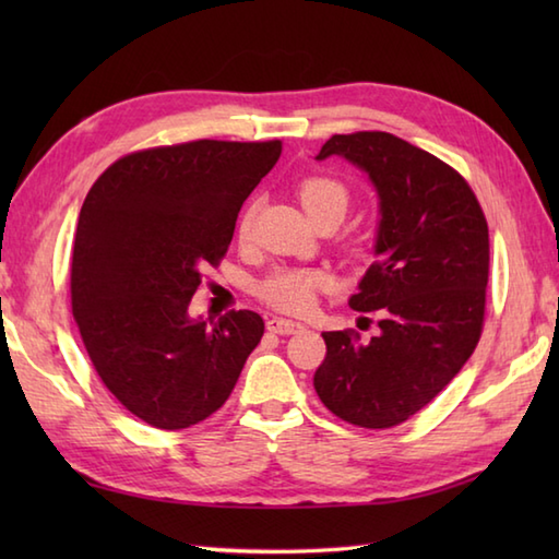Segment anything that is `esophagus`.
<instances>
[{"mask_svg":"<svg viewBox=\"0 0 559 559\" xmlns=\"http://www.w3.org/2000/svg\"><path fill=\"white\" fill-rule=\"evenodd\" d=\"M266 329L271 334H281V336H290V334H298L305 326L300 322H293V319H283V317H271L266 322Z\"/></svg>","mask_w":559,"mask_h":559,"instance_id":"esophagus-1","label":"esophagus"}]
</instances>
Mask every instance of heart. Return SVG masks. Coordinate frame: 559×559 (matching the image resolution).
<instances>
[{
    "label": "heart",
    "mask_w": 559,
    "mask_h": 559,
    "mask_svg": "<svg viewBox=\"0 0 559 559\" xmlns=\"http://www.w3.org/2000/svg\"><path fill=\"white\" fill-rule=\"evenodd\" d=\"M298 197L314 221L326 218V216L343 218L350 206L348 187L341 180H336V177H329V175L305 177V180L298 185ZM252 221H254V204H249L240 213V221H237V235H240V240H247L249 233H252ZM329 286H331V276L324 269L278 266L259 281L257 298L278 312L302 314L314 305L317 293Z\"/></svg>",
    "instance_id": "1"
}]
</instances>
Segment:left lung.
Wrapping results in <instances>:
<instances>
[{
    "label": "left lung",
    "instance_id": "obj_1",
    "mask_svg": "<svg viewBox=\"0 0 559 559\" xmlns=\"http://www.w3.org/2000/svg\"><path fill=\"white\" fill-rule=\"evenodd\" d=\"M343 156L379 194L374 254L350 307L379 334L324 331L317 396L350 425L384 430L425 408L476 350L490 271L488 221L463 177L386 132L334 134L317 160Z\"/></svg>",
    "mask_w": 559,
    "mask_h": 559
}]
</instances>
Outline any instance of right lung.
<instances>
[{"instance_id":"right-lung-1","label":"right lung","mask_w":559,"mask_h":559,"mask_svg":"<svg viewBox=\"0 0 559 559\" xmlns=\"http://www.w3.org/2000/svg\"><path fill=\"white\" fill-rule=\"evenodd\" d=\"M281 148L278 139H199L134 151L83 201L71 312L103 384L151 427L185 430L216 413L264 336L257 312L206 324L187 310Z\"/></svg>"}]
</instances>
